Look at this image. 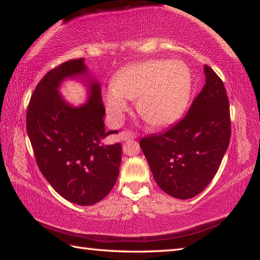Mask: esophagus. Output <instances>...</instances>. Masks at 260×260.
<instances>
[{
	"label": "esophagus",
	"mask_w": 260,
	"mask_h": 260,
	"mask_svg": "<svg viewBox=\"0 0 260 260\" xmlns=\"http://www.w3.org/2000/svg\"><path fill=\"white\" fill-rule=\"evenodd\" d=\"M136 138L134 133L132 132H121L120 133V140L121 141H128V140H134Z\"/></svg>",
	"instance_id": "1"
}]
</instances>
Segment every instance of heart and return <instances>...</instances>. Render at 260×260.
<instances>
[{
    "label": "heart",
    "instance_id": "heart-1",
    "mask_svg": "<svg viewBox=\"0 0 260 260\" xmlns=\"http://www.w3.org/2000/svg\"><path fill=\"white\" fill-rule=\"evenodd\" d=\"M191 88L190 70L181 60L148 59L129 65L114 78L104 93L107 111L119 124L128 111L127 100H136V110L149 125L174 122L186 108Z\"/></svg>",
    "mask_w": 260,
    "mask_h": 260
}]
</instances>
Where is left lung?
I'll return each instance as SVG.
<instances>
[{
	"mask_svg": "<svg viewBox=\"0 0 260 260\" xmlns=\"http://www.w3.org/2000/svg\"><path fill=\"white\" fill-rule=\"evenodd\" d=\"M205 85L188 113L140 146L162 191L179 200L199 195L217 173L230 144V102L222 81L204 65Z\"/></svg>",
	"mask_w": 260,
	"mask_h": 260,
	"instance_id": "obj_1",
	"label": "left lung"
}]
</instances>
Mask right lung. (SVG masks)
<instances>
[{
    "label": "right lung",
    "instance_id": "obj_1",
    "mask_svg": "<svg viewBox=\"0 0 260 260\" xmlns=\"http://www.w3.org/2000/svg\"><path fill=\"white\" fill-rule=\"evenodd\" d=\"M67 80L86 87V102L74 107L60 94ZM100 82L85 58L65 61L48 72L30 98L26 127L37 164L50 186L71 203L88 206L111 191L119 174L121 144H105L118 131H105Z\"/></svg>",
    "mask_w": 260,
    "mask_h": 260
}]
</instances>
